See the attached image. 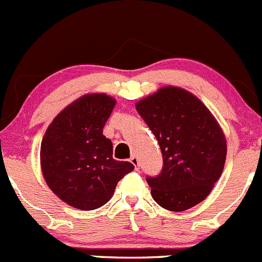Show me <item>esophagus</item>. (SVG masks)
Masks as SVG:
<instances>
[{
	"label": "esophagus",
	"mask_w": 262,
	"mask_h": 262,
	"mask_svg": "<svg viewBox=\"0 0 262 262\" xmlns=\"http://www.w3.org/2000/svg\"><path fill=\"white\" fill-rule=\"evenodd\" d=\"M130 162L132 163V164L135 165V168H136V169H137V167H139V159H137L136 155H135V154H132V155H131Z\"/></svg>",
	"instance_id": "1"
}]
</instances>
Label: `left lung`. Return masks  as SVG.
Wrapping results in <instances>:
<instances>
[{
    "label": "left lung",
    "instance_id": "left-lung-1",
    "mask_svg": "<svg viewBox=\"0 0 262 262\" xmlns=\"http://www.w3.org/2000/svg\"><path fill=\"white\" fill-rule=\"evenodd\" d=\"M159 142L162 173L147 177L155 203L183 211L205 200L222 176L227 139L209 108L188 90L163 86L136 103Z\"/></svg>",
    "mask_w": 262,
    "mask_h": 262
}]
</instances>
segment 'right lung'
Wrapping results in <instances>:
<instances>
[{
  "instance_id": "1",
  "label": "right lung",
  "mask_w": 262,
  "mask_h": 262,
  "mask_svg": "<svg viewBox=\"0 0 262 262\" xmlns=\"http://www.w3.org/2000/svg\"><path fill=\"white\" fill-rule=\"evenodd\" d=\"M116 99L88 93L54 117L40 144V168L52 192L80 210L107 204L118 181L134 170L130 162L113 159V145L103 135Z\"/></svg>"
}]
</instances>
